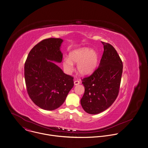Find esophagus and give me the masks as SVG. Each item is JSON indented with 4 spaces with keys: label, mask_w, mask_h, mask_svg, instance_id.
<instances>
[{
    "label": "esophagus",
    "mask_w": 148,
    "mask_h": 148,
    "mask_svg": "<svg viewBox=\"0 0 148 148\" xmlns=\"http://www.w3.org/2000/svg\"><path fill=\"white\" fill-rule=\"evenodd\" d=\"M74 85H75V86H77V85H78L79 84H80V81H77V80H75V81H74Z\"/></svg>",
    "instance_id": "esophagus-1"
}]
</instances>
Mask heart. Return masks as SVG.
Returning <instances> with one entry per match:
<instances>
[{"instance_id": "1", "label": "heart", "mask_w": 148, "mask_h": 148, "mask_svg": "<svg viewBox=\"0 0 148 148\" xmlns=\"http://www.w3.org/2000/svg\"><path fill=\"white\" fill-rule=\"evenodd\" d=\"M73 64H77V69L79 74L87 76L91 74L98 64V55L95 50L87 48L73 50L69 54V58L63 60L62 65L65 71L70 73L73 70Z\"/></svg>"}]
</instances>
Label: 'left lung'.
Here are the masks:
<instances>
[{
  "label": "left lung",
  "mask_w": 148,
  "mask_h": 148,
  "mask_svg": "<svg viewBox=\"0 0 148 148\" xmlns=\"http://www.w3.org/2000/svg\"><path fill=\"white\" fill-rule=\"evenodd\" d=\"M104 52L98 68L82 80L84 93L81 99L82 108L91 115L109 108L117 98L123 73V62L115 48L101 42Z\"/></svg>",
  "instance_id": "8db88e82"
}]
</instances>
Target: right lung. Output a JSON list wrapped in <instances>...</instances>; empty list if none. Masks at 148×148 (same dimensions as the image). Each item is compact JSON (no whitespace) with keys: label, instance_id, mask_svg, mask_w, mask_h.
<instances>
[{"label":"right lung","instance_id":"right-lung-1","mask_svg":"<svg viewBox=\"0 0 148 148\" xmlns=\"http://www.w3.org/2000/svg\"><path fill=\"white\" fill-rule=\"evenodd\" d=\"M63 41L55 38L41 41L30 51L25 63L28 94L36 106L45 110L60 107L74 86L73 77L65 74L53 62H62L60 48Z\"/></svg>","mask_w":148,"mask_h":148}]
</instances>
